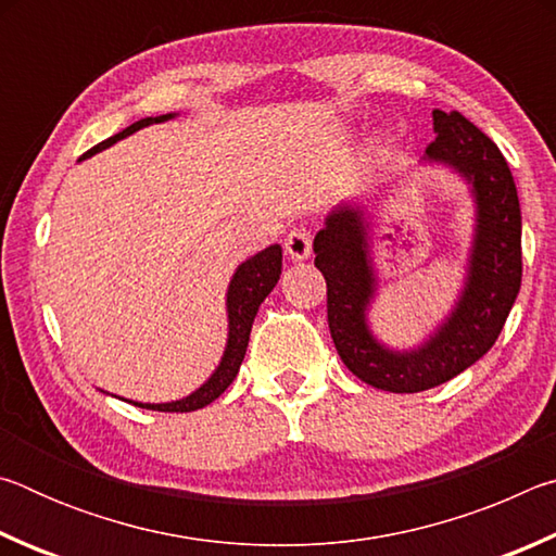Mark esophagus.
<instances>
[{"mask_svg": "<svg viewBox=\"0 0 556 556\" xmlns=\"http://www.w3.org/2000/svg\"><path fill=\"white\" fill-rule=\"evenodd\" d=\"M285 250L291 260H296V262L306 260L308 255H312V232H308L306 228L289 230L287 240H285Z\"/></svg>", "mask_w": 556, "mask_h": 556, "instance_id": "esophagus-1", "label": "esophagus"}]
</instances>
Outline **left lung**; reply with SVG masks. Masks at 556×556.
Returning a JSON list of instances; mask_svg holds the SVG:
<instances>
[{"instance_id":"1","label":"left lung","mask_w":556,"mask_h":556,"mask_svg":"<svg viewBox=\"0 0 556 556\" xmlns=\"http://www.w3.org/2000/svg\"><path fill=\"white\" fill-rule=\"evenodd\" d=\"M434 131L427 159L454 166L473 184L478 225L464 294L429 343L392 353L370 336L365 312L375 275L361 211H333L314 240L336 351L355 378L388 392L431 390L470 368L497 341L522 281L520 201L501 149L456 110H434Z\"/></svg>"}]
</instances>
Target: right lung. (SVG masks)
I'll list each match as a JSON object with an SVG mask.
<instances>
[{
    "label": "right lung",
    "instance_id": "1",
    "mask_svg": "<svg viewBox=\"0 0 556 556\" xmlns=\"http://www.w3.org/2000/svg\"><path fill=\"white\" fill-rule=\"evenodd\" d=\"M168 117L172 115L139 119V122H135V125H129L127 129H122L119 135L110 137V139H105V142L92 147L90 152L83 154V159L92 156L96 152H100V149H108L110 144H115L117 139L129 137L131 131L152 125V122H164ZM279 275H281V248L279 244H271V248L257 252L255 257L242 262L238 271H235L230 289H228V321H230L228 348H225L218 370L211 375V380L205 382L203 388H199L193 394H188V397L176 400V402H166V404L131 402V404H137V407H144V409H154V412H193V409L205 407V404H211L213 400H218L220 394L228 390V384L235 380V375H238V370H240L244 351H248L252 321H255L262 301H265L269 291L275 289V285L279 281Z\"/></svg>",
    "mask_w": 556,
    "mask_h": 556
}]
</instances>
